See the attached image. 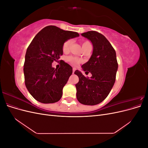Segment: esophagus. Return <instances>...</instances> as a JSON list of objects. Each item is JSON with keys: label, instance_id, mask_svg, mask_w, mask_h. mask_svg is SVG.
I'll use <instances>...</instances> for the list:
<instances>
[{"label": "esophagus", "instance_id": "obj_1", "mask_svg": "<svg viewBox=\"0 0 148 148\" xmlns=\"http://www.w3.org/2000/svg\"><path fill=\"white\" fill-rule=\"evenodd\" d=\"M75 70H76V69H75V68H73V74L75 73Z\"/></svg>", "mask_w": 148, "mask_h": 148}]
</instances>
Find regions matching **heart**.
Instances as JSON below:
<instances>
[{"mask_svg": "<svg viewBox=\"0 0 148 148\" xmlns=\"http://www.w3.org/2000/svg\"><path fill=\"white\" fill-rule=\"evenodd\" d=\"M72 44V39H69L65 41L63 45H62V51L64 52H67L70 48V46ZM82 46L83 47V49H84L86 48H88L89 47H91V44L90 42L87 41V40H82ZM66 60L68 61L69 63H70L72 65H77L80 62H81V59H79L78 57H73V56H69L66 57Z\"/></svg>", "mask_w": 148, "mask_h": 148, "instance_id": "heart-1", "label": "heart"}]
</instances>
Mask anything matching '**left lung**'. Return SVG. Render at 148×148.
<instances>
[{"label":"left lung","mask_w":148,"mask_h":148,"mask_svg":"<svg viewBox=\"0 0 148 148\" xmlns=\"http://www.w3.org/2000/svg\"><path fill=\"white\" fill-rule=\"evenodd\" d=\"M93 45L92 54L89 61L82 65L83 70L90 72L92 77H85L76 70L79 82L76 84L77 98L84 105H96L109 95L115 82L118 63L116 52L104 35L95 31L82 33Z\"/></svg>","instance_id":"left-lung-1"}]
</instances>
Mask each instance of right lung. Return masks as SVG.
Masks as SVG:
<instances>
[{
    "label": "right lung",
    "mask_w": 148,
    "mask_h": 148,
    "mask_svg": "<svg viewBox=\"0 0 148 148\" xmlns=\"http://www.w3.org/2000/svg\"><path fill=\"white\" fill-rule=\"evenodd\" d=\"M78 36L77 32L47 26L32 40L26 50L23 71L26 87L36 100L48 104L60 99L72 67L63 60L59 69L53 68L52 64L63 54L64 42Z\"/></svg>",
    "instance_id": "obj_1"
}]
</instances>
